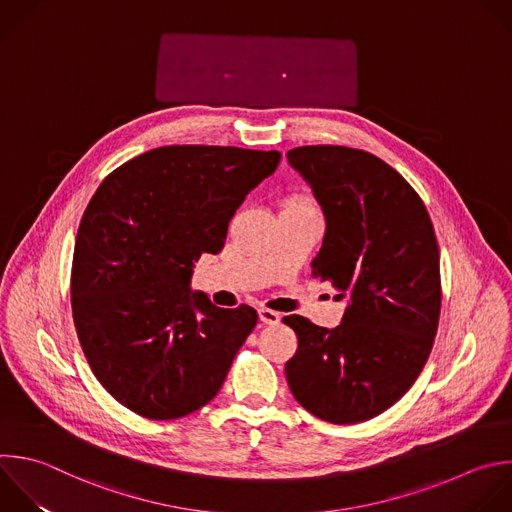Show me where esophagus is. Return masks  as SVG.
<instances>
[{
    "instance_id": "esophagus-1",
    "label": "esophagus",
    "mask_w": 512,
    "mask_h": 512,
    "mask_svg": "<svg viewBox=\"0 0 512 512\" xmlns=\"http://www.w3.org/2000/svg\"><path fill=\"white\" fill-rule=\"evenodd\" d=\"M259 319H261L263 325H277L279 319H281V315H279L277 311H273V309L261 307V309H259Z\"/></svg>"
}]
</instances>
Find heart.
<instances>
[{"label": "heart", "mask_w": 512, "mask_h": 512, "mask_svg": "<svg viewBox=\"0 0 512 512\" xmlns=\"http://www.w3.org/2000/svg\"><path fill=\"white\" fill-rule=\"evenodd\" d=\"M285 207H315V205H313L311 199L305 197V195H293V197H289V199L285 201Z\"/></svg>", "instance_id": "heart-1"}]
</instances>
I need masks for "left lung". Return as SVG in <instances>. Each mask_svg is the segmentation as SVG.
Wrapping results in <instances>:
<instances>
[{
    "mask_svg": "<svg viewBox=\"0 0 512 512\" xmlns=\"http://www.w3.org/2000/svg\"><path fill=\"white\" fill-rule=\"evenodd\" d=\"M287 158L325 215L311 275L348 307L333 329L283 317L297 335L285 378L313 416L364 422L412 388L432 352L442 303L434 227L408 181L366 150L297 146Z\"/></svg>",
    "mask_w": 512,
    "mask_h": 512,
    "instance_id": "obj_1",
    "label": "left lung"
}]
</instances>
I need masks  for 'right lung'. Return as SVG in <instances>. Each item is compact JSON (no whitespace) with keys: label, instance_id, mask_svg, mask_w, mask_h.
I'll list each match as a JSON object with an SVG mask.
<instances>
[{"label":"right lung","instance_id":"obj_1","mask_svg":"<svg viewBox=\"0 0 512 512\" xmlns=\"http://www.w3.org/2000/svg\"><path fill=\"white\" fill-rule=\"evenodd\" d=\"M277 150L175 144L102 181L74 245L72 317L104 390L148 420L209 404L257 323L191 293L195 261L225 247L229 221L277 168Z\"/></svg>","mask_w":512,"mask_h":512}]
</instances>
